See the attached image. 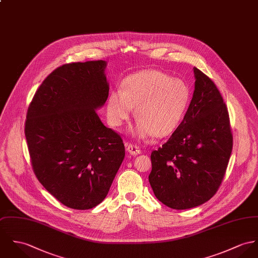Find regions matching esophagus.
Wrapping results in <instances>:
<instances>
[{"label":"esophagus","instance_id":"obj_1","mask_svg":"<svg viewBox=\"0 0 258 258\" xmlns=\"http://www.w3.org/2000/svg\"><path fill=\"white\" fill-rule=\"evenodd\" d=\"M126 150L128 153H130L131 155H139L141 154V149L137 146V145H134V144H128L126 146Z\"/></svg>","mask_w":258,"mask_h":258}]
</instances>
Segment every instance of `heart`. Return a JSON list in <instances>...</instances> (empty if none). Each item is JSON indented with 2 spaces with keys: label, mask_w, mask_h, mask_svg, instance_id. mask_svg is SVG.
<instances>
[{
  "label": "heart",
  "mask_w": 258,
  "mask_h": 258,
  "mask_svg": "<svg viewBox=\"0 0 258 258\" xmlns=\"http://www.w3.org/2000/svg\"><path fill=\"white\" fill-rule=\"evenodd\" d=\"M189 97V89L182 80L161 71H142L127 77L122 89L110 92L106 101L107 118L112 125L120 126L136 107L138 121L132 130L134 136L164 137L179 124Z\"/></svg>",
  "instance_id": "obj_1"
}]
</instances>
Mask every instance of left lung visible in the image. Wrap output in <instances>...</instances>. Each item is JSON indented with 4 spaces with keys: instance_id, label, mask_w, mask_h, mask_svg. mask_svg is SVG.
I'll use <instances>...</instances> for the list:
<instances>
[{
    "instance_id": "1",
    "label": "left lung",
    "mask_w": 258,
    "mask_h": 258,
    "mask_svg": "<svg viewBox=\"0 0 258 258\" xmlns=\"http://www.w3.org/2000/svg\"><path fill=\"white\" fill-rule=\"evenodd\" d=\"M194 93L183 120L153 151L149 181L165 206L184 210L210 200L220 186L233 149L230 118L211 79L193 68Z\"/></svg>"
}]
</instances>
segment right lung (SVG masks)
Listing matches in <instances>:
<instances>
[{"mask_svg":"<svg viewBox=\"0 0 258 258\" xmlns=\"http://www.w3.org/2000/svg\"><path fill=\"white\" fill-rule=\"evenodd\" d=\"M103 60L53 71L28 107L25 138L33 171L63 205L88 210L106 197L125 157L121 137L96 110L108 97Z\"/></svg>","mask_w":258,"mask_h":258,"instance_id":"obj_1","label":"right lung"}]
</instances>
